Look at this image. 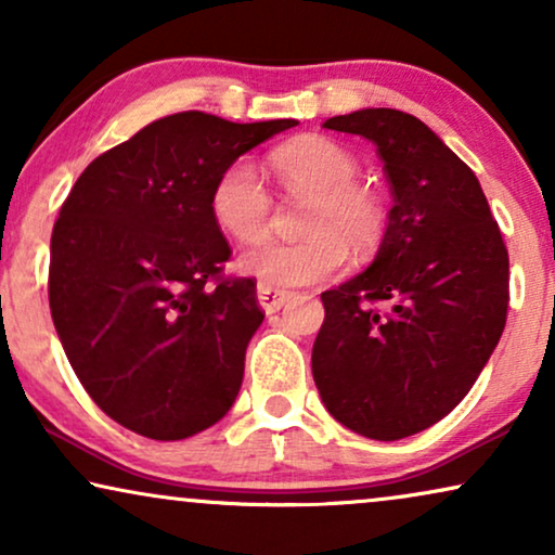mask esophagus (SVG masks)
<instances>
[{"mask_svg":"<svg viewBox=\"0 0 555 555\" xmlns=\"http://www.w3.org/2000/svg\"><path fill=\"white\" fill-rule=\"evenodd\" d=\"M291 298H293V293L280 291V287H272L264 283L257 285V300H260L264 313H278V310L283 308Z\"/></svg>","mask_w":555,"mask_h":555,"instance_id":"34e87169","label":"esophagus"}]
</instances>
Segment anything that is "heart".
<instances>
[{
    "label": "heart",
    "mask_w": 555,
    "mask_h": 555,
    "mask_svg": "<svg viewBox=\"0 0 555 555\" xmlns=\"http://www.w3.org/2000/svg\"><path fill=\"white\" fill-rule=\"evenodd\" d=\"M270 169L291 199H310L300 242L268 240L240 255V270L272 287H302L338 275L356 253L376 247L384 232V204L359 184V162L336 141L310 135L270 154ZM211 215L240 242L260 240L270 227L272 196L245 158L227 166L211 189Z\"/></svg>",
    "instance_id": "obj_1"
}]
</instances>
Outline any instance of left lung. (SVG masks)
<instances>
[{
    "label": "left lung",
    "mask_w": 555,
    "mask_h": 555,
    "mask_svg": "<svg viewBox=\"0 0 555 555\" xmlns=\"http://www.w3.org/2000/svg\"><path fill=\"white\" fill-rule=\"evenodd\" d=\"M323 126L374 143L393 207L374 262L321 295L313 378L333 420L393 442L450 414L495 351L507 249L473 169L420 118L363 108Z\"/></svg>",
    "instance_id": "8db88e82"
}]
</instances>
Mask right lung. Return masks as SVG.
<instances>
[{
    "instance_id": "right-lung-1",
    "label": "right lung",
    "mask_w": 555,
    "mask_h": 555,
    "mask_svg": "<svg viewBox=\"0 0 555 555\" xmlns=\"http://www.w3.org/2000/svg\"><path fill=\"white\" fill-rule=\"evenodd\" d=\"M298 120L158 118L80 173L50 240V310L67 361L111 420L186 439L230 412L262 323L255 283L211 215L219 173Z\"/></svg>"
}]
</instances>
